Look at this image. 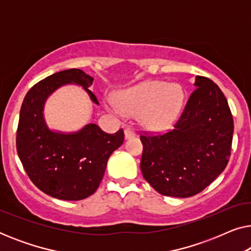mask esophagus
<instances>
[{
    "label": "esophagus",
    "mask_w": 251,
    "mask_h": 251,
    "mask_svg": "<svg viewBox=\"0 0 251 251\" xmlns=\"http://www.w3.org/2000/svg\"><path fill=\"white\" fill-rule=\"evenodd\" d=\"M135 136H136V133L131 128H126L125 129V138L126 139L132 138V137H135Z\"/></svg>",
    "instance_id": "1"
}]
</instances>
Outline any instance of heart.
I'll return each instance as SVG.
<instances>
[{"label": "heart", "instance_id": "heart-1", "mask_svg": "<svg viewBox=\"0 0 251 251\" xmlns=\"http://www.w3.org/2000/svg\"><path fill=\"white\" fill-rule=\"evenodd\" d=\"M118 102H107L108 111L118 116L139 114L146 129L162 131L169 128L184 106L185 91L180 84L146 81L119 94Z\"/></svg>", "mask_w": 251, "mask_h": 251}]
</instances>
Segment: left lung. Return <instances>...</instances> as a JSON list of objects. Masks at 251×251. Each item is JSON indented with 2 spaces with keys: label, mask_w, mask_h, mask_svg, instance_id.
Here are the masks:
<instances>
[{
  "label": "left lung",
  "mask_w": 251,
  "mask_h": 251,
  "mask_svg": "<svg viewBox=\"0 0 251 251\" xmlns=\"http://www.w3.org/2000/svg\"><path fill=\"white\" fill-rule=\"evenodd\" d=\"M175 128L163 135H142L140 169L156 192L188 198L200 193L227 166L233 118L226 97L210 78L195 77Z\"/></svg>",
  "instance_id": "1"
}]
</instances>
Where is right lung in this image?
I'll return each mask as SVG.
<instances>
[{"label":"right lung","mask_w":251,"mask_h":251,"mask_svg":"<svg viewBox=\"0 0 251 251\" xmlns=\"http://www.w3.org/2000/svg\"><path fill=\"white\" fill-rule=\"evenodd\" d=\"M94 77L72 68L40 81L24 98L17 130V152L24 169L35 186L50 197L78 201L97 190L105 174L108 157L123 144L122 129L109 135L89 123L75 132L51 130L44 119V104L57 89L80 85L98 105L89 90Z\"/></svg>","instance_id":"add662e5"}]
</instances>
